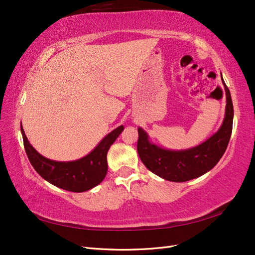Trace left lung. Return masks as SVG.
I'll use <instances>...</instances> for the list:
<instances>
[{"mask_svg":"<svg viewBox=\"0 0 255 255\" xmlns=\"http://www.w3.org/2000/svg\"><path fill=\"white\" fill-rule=\"evenodd\" d=\"M226 90V113L220 128L204 142L186 150H169L150 140L148 133L138 128V155L151 172L171 182H186L208 172L225 154L233 128L234 110L230 90Z\"/></svg>","mask_w":255,"mask_h":255,"instance_id":"8db88e82","label":"left lung"}]
</instances>
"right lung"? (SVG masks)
Returning <instances> with one entry per match:
<instances>
[{"mask_svg": "<svg viewBox=\"0 0 255 255\" xmlns=\"http://www.w3.org/2000/svg\"><path fill=\"white\" fill-rule=\"evenodd\" d=\"M123 129L125 128L120 126L112 130L94 150L82 158L70 161H57L44 157L36 151L27 140L21 125L26 155L37 173L54 186L72 192L87 191L104 180L107 173V152Z\"/></svg>", "mask_w": 255, "mask_h": 255, "instance_id": "obj_1", "label": "right lung"}]
</instances>
